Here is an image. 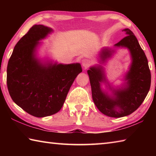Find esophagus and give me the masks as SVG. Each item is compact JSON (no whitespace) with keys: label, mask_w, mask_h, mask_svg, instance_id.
<instances>
[{"label":"esophagus","mask_w":156,"mask_h":156,"mask_svg":"<svg viewBox=\"0 0 156 156\" xmlns=\"http://www.w3.org/2000/svg\"><path fill=\"white\" fill-rule=\"evenodd\" d=\"M82 65H83V66L84 68H87L90 66L91 62L90 60L88 59H84L83 60V61H82Z\"/></svg>","instance_id":"obj_1"}]
</instances>
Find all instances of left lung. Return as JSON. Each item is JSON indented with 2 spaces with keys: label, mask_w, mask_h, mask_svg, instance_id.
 I'll list each match as a JSON object with an SVG mask.
<instances>
[{
  "label": "left lung",
  "mask_w": 156,
  "mask_h": 156,
  "mask_svg": "<svg viewBox=\"0 0 156 156\" xmlns=\"http://www.w3.org/2000/svg\"><path fill=\"white\" fill-rule=\"evenodd\" d=\"M123 31L126 36L114 46L126 47L131 56L132 62L125 76V87L115 89L109 84L113 94L109 96L100 87V83L106 82L103 68L91 67L87 71L94 104L100 112L112 118H121L135 112L144 101L151 86V72L146 55L133 33L129 29ZM100 55L105 61L112 55V51L105 49Z\"/></svg>",
  "instance_id": "obj_1"
}]
</instances>
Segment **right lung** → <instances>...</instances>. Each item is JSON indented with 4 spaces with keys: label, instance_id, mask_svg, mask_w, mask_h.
<instances>
[{
    "label": "right lung",
    "instance_id": "right-lung-1",
    "mask_svg": "<svg viewBox=\"0 0 156 156\" xmlns=\"http://www.w3.org/2000/svg\"><path fill=\"white\" fill-rule=\"evenodd\" d=\"M52 30L35 25L14 47L7 69V84L16 104L33 116L43 118L61 109L78 73L79 63L42 64L36 57L38 41Z\"/></svg>",
    "mask_w": 156,
    "mask_h": 156
}]
</instances>
